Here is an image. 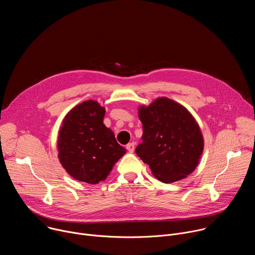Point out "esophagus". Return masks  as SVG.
Listing matches in <instances>:
<instances>
[{"label":"esophagus","mask_w":255,"mask_h":255,"mask_svg":"<svg viewBox=\"0 0 255 255\" xmlns=\"http://www.w3.org/2000/svg\"><path fill=\"white\" fill-rule=\"evenodd\" d=\"M126 148H127V150H128L130 153H132V152L134 151V148H135V143H133V142L128 143V144L126 145Z\"/></svg>","instance_id":"34e87169"}]
</instances>
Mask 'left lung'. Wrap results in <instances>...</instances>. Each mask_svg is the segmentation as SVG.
I'll list each match as a JSON object with an SVG mask.
<instances>
[{"mask_svg":"<svg viewBox=\"0 0 255 255\" xmlns=\"http://www.w3.org/2000/svg\"><path fill=\"white\" fill-rule=\"evenodd\" d=\"M138 117L143 125V141L135 152L157 179L174 183L196 169L204 150V138L186 107L159 97L148 106H139Z\"/></svg>","mask_w":255,"mask_h":255,"instance_id":"left-lung-1","label":"left lung"}]
</instances>
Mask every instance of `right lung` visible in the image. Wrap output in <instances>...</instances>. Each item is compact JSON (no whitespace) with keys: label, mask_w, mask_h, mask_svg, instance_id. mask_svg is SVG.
<instances>
[{"label":"right lung","mask_w":255,"mask_h":255,"mask_svg":"<svg viewBox=\"0 0 255 255\" xmlns=\"http://www.w3.org/2000/svg\"><path fill=\"white\" fill-rule=\"evenodd\" d=\"M105 113L97 101H85L65 115L58 132L59 162L71 177L87 184L105 180L126 153L105 126Z\"/></svg>","instance_id":"1"}]
</instances>
